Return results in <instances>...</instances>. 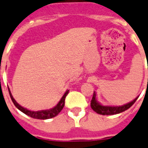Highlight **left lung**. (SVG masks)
<instances>
[{
  "label": "left lung",
  "instance_id": "obj_1",
  "mask_svg": "<svg viewBox=\"0 0 148 148\" xmlns=\"http://www.w3.org/2000/svg\"><path fill=\"white\" fill-rule=\"evenodd\" d=\"M96 95L95 92H94L93 97H92V101H91V107L92 110L95 112H96L98 114L103 115H115V114H119V113L124 112L125 110H128L130 106H133L134 104V103L136 102V100L138 99V97L134 99L133 101H131L129 103L124 104L123 106H102L97 101H96Z\"/></svg>",
  "mask_w": 148,
  "mask_h": 148
}]
</instances>
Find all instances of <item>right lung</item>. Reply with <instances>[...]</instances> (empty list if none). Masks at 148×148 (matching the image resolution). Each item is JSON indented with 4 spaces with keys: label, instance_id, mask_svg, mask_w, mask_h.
Returning <instances> with one entry per match:
<instances>
[{
    "label": "right lung",
    "instance_id": "1",
    "mask_svg": "<svg viewBox=\"0 0 148 148\" xmlns=\"http://www.w3.org/2000/svg\"><path fill=\"white\" fill-rule=\"evenodd\" d=\"M8 90H9V93H10V97H11V99H12V102H13L14 105H15V106H16V107H17L20 111L24 112V114H26V115H28V116L31 117V118H33V119H42V120L52 119V118H53V117L56 116V115H58L59 113L61 112V110L63 109L64 106H65V97H66L67 95L69 94V90H67L66 92H65V93L64 94V95L62 96V97L61 98V100H60V102L58 103V104L56 105L55 107L51 109V110L33 112V111H30V110H27V109H25V108L20 106V105H19L18 103L15 101V99L13 98L12 94H11V92H10V88H8Z\"/></svg>",
    "mask_w": 148,
    "mask_h": 148
}]
</instances>
